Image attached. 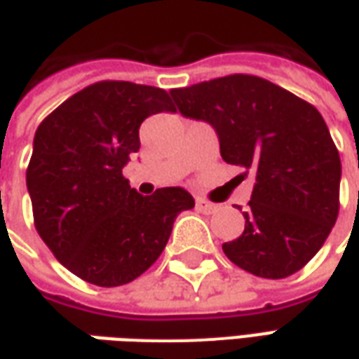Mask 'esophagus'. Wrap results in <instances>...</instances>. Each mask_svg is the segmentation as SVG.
Returning a JSON list of instances; mask_svg holds the SVG:
<instances>
[{
	"mask_svg": "<svg viewBox=\"0 0 359 359\" xmlns=\"http://www.w3.org/2000/svg\"><path fill=\"white\" fill-rule=\"evenodd\" d=\"M196 210L202 211V213H213V211L217 210V205H215V203L205 202L202 198H198V200H196Z\"/></svg>",
	"mask_w": 359,
	"mask_h": 359,
	"instance_id": "34e87169",
	"label": "esophagus"
}]
</instances>
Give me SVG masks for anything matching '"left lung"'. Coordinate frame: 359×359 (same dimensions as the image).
Instances as JSON below:
<instances>
[{
  "mask_svg": "<svg viewBox=\"0 0 359 359\" xmlns=\"http://www.w3.org/2000/svg\"><path fill=\"white\" fill-rule=\"evenodd\" d=\"M184 117L210 123L221 157L254 172L244 233L225 256L256 277L285 278L316 256L339 217L340 157L321 113L254 74L169 92Z\"/></svg>",
  "mask_w": 359,
  "mask_h": 359,
  "instance_id": "1",
  "label": "left lung"
}]
</instances>
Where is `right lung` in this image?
I'll return each instance as SVG.
<instances>
[{
  "instance_id": "right-lung-1",
  "label": "right lung",
  "mask_w": 359,
  "mask_h": 359,
  "mask_svg": "<svg viewBox=\"0 0 359 359\" xmlns=\"http://www.w3.org/2000/svg\"><path fill=\"white\" fill-rule=\"evenodd\" d=\"M172 111L169 94L125 81L90 84L43 118L34 134L27 187L34 225L67 269L97 286L140 277L161 256L184 188L138 194L123 167L140 149L142 121Z\"/></svg>"
}]
</instances>
